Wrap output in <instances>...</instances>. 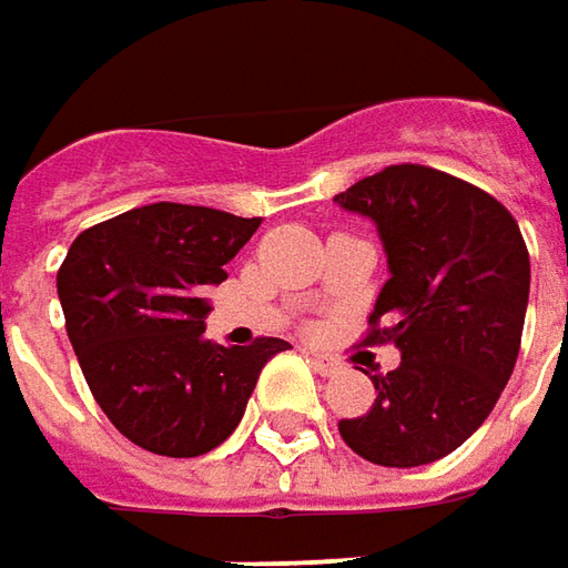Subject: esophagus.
Listing matches in <instances>:
<instances>
[{"instance_id": "obj_1", "label": "esophagus", "mask_w": 568, "mask_h": 568, "mask_svg": "<svg viewBox=\"0 0 568 568\" xmlns=\"http://www.w3.org/2000/svg\"><path fill=\"white\" fill-rule=\"evenodd\" d=\"M310 363L315 365V372H318V375H325V378L337 375V372L344 368L341 359H334V356H328V353H318V349H310Z\"/></svg>"}]
</instances>
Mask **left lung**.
Here are the masks:
<instances>
[{"label":"left lung","mask_w":568,"mask_h":568,"mask_svg":"<svg viewBox=\"0 0 568 568\" xmlns=\"http://www.w3.org/2000/svg\"><path fill=\"white\" fill-rule=\"evenodd\" d=\"M382 237L387 272L365 344L399 365L368 375L375 403L337 428L378 466H428L466 444L513 375L531 265L516 219L485 190L425 165H390L337 193Z\"/></svg>","instance_id":"8db88e82"}]
</instances>
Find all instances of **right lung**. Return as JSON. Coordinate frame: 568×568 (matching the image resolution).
<instances>
[{
  "mask_svg": "<svg viewBox=\"0 0 568 568\" xmlns=\"http://www.w3.org/2000/svg\"><path fill=\"white\" fill-rule=\"evenodd\" d=\"M258 219L152 203L83 231L59 268L64 328L121 435L159 456H203L234 435L265 363L287 341H205L224 265Z\"/></svg>",
  "mask_w": 568,
  "mask_h": 568,
  "instance_id": "1",
  "label": "right lung"
}]
</instances>
